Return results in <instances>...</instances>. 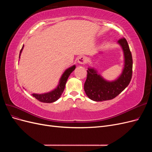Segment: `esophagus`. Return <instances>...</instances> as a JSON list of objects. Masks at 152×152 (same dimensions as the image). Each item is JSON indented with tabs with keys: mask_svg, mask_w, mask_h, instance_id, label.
I'll list each match as a JSON object with an SVG mask.
<instances>
[{
	"mask_svg": "<svg viewBox=\"0 0 152 152\" xmlns=\"http://www.w3.org/2000/svg\"><path fill=\"white\" fill-rule=\"evenodd\" d=\"M77 61L80 64H85L86 62V58L85 56H80L78 58Z\"/></svg>",
	"mask_w": 152,
	"mask_h": 152,
	"instance_id": "1",
	"label": "esophagus"
}]
</instances>
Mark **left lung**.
<instances>
[{
	"label": "left lung",
	"instance_id": "left-lung-1",
	"mask_svg": "<svg viewBox=\"0 0 152 152\" xmlns=\"http://www.w3.org/2000/svg\"><path fill=\"white\" fill-rule=\"evenodd\" d=\"M124 55V67L121 75L116 80L108 81L98 74L93 68H88L87 79L84 83L86 95L95 102L112 99L125 89L129 84L132 74V58L129 47L125 38L118 40Z\"/></svg>",
	"mask_w": 152,
	"mask_h": 152
}]
</instances>
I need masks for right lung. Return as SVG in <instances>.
Returning <instances> with one entry per match:
<instances>
[{
  "label": "right lung",
  "mask_w": 152,
  "mask_h": 152,
  "mask_svg": "<svg viewBox=\"0 0 152 152\" xmlns=\"http://www.w3.org/2000/svg\"><path fill=\"white\" fill-rule=\"evenodd\" d=\"M23 46L24 45H23V47L21 49L19 58H20V55L22 52L23 49ZM75 69V65H73L69 68L66 69V70L65 71V72L63 73L61 79L59 80L58 87L56 89H54L53 91L49 92V93H44V94H32V96H33L34 97H35L37 99L39 100V102H42V103H50L56 102V100H58L59 98H60V96H61L64 89H65V85H66L68 77L70 76V73L74 70Z\"/></svg>",
  "instance_id": "right-lung-1"
}]
</instances>
